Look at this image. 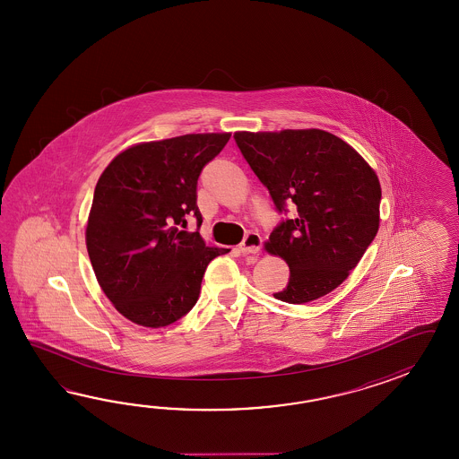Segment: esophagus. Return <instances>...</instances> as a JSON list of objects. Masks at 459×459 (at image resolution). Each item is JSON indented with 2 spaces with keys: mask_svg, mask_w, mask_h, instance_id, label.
I'll use <instances>...</instances> for the list:
<instances>
[{
  "mask_svg": "<svg viewBox=\"0 0 459 459\" xmlns=\"http://www.w3.org/2000/svg\"><path fill=\"white\" fill-rule=\"evenodd\" d=\"M261 246H263V238L254 231H249L244 236L243 243L239 244V251L243 254H255L259 253Z\"/></svg>",
  "mask_w": 459,
  "mask_h": 459,
  "instance_id": "obj_1",
  "label": "esophagus"
}]
</instances>
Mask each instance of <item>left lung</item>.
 I'll list each match as a JSON object with an SVG mask.
<instances>
[{
    "mask_svg": "<svg viewBox=\"0 0 459 459\" xmlns=\"http://www.w3.org/2000/svg\"><path fill=\"white\" fill-rule=\"evenodd\" d=\"M234 141L283 215L265 249L289 264L290 279L273 297L300 305L332 292L379 230L376 172L350 144L322 129L243 131L234 133Z\"/></svg>",
    "mask_w": 459,
    "mask_h": 459,
    "instance_id": "obj_1",
    "label": "left lung"
}]
</instances>
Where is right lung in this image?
<instances>
[{
    "label": "right lung",
    "mask_w": 459,
    "mask_h": 459,
    "mask_svg": "<svg viewBox=\"0 0 459 459\" xmlns=\"http://www.w3.org/2000/svg\"><path fill=\"white\" fill-rule=\"evenodd\" d=\"M231 134H186L129 147L100 177L88 216L87 249L101 290L127 320L160 328L194 308L208 247L198 228L196 186ZM194 215L197 231L183 228Z\"/></svg>",
    "instance_id": "obj_1"
}]
</instances>
